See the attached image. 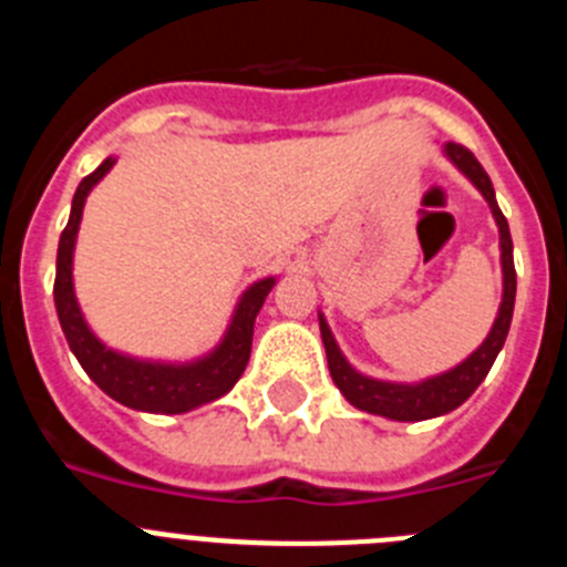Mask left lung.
Returning a JSON list of instances; mask_svg holds the SVG:
<instances>
[{
	"label": "left lung",
	"mask_w": 567,
	"mask_h": 567,
	"mask_svg": "<svg viewBox=\"0 0 567 567\" xmlns=\"http://www.w3.org/2000/svg\"><path fill=\"white\" fill-rule=\"evenodd\" d=\"M443 153L449 155V162L460 169V173L468 178L474 187L483 193V198L488 202L491 213H494V221L499 227V260H503V303H499L497 320L491 327L488 338L483 340L477 352H471L463 363H457L449 372L437 374V378H425L420 383H389V380H374L360 374L358 369H352V363L343 358V352L338 349L332 338V329H329L327 318H320V338L327 346V360L329 372H332L334 385H338L343 398L360 409V412L380 414V417L400 420V423H417V420H432L440 414L454 412L457 405H463L465 400L474 394L480 383L485 380L488 369L497 360L499 349H503L505 338H508L511 329V315H514V298H517V272H514V244H511L508 221H505L503 209L497 204V195L491 187L488 173L483 169V164L474 158L471 150H465L463 144L449 142L443 147Z\"/></svg>",
	"instance_id": "8db88e82"
}]
</instances>
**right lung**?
Masks as SVG:
<instances>
[{
  "instance_id": "add662e5",
  "label": "right lung",
  "mask_w": 567,
  "mask_h": 567,
  "mask_svg": "<svg viewBox=\"0 0 567 567\" xmlns=\"http://www.w3.org/2000/svg\"><path fill=\"white\" fill-rule=\"evenodd\" d=\"M113 164V155L104 158L87 178H82L76 195H73L68 227L59 238L56 284H53L59 323H62V332L70 343V352L76 354L84 372L90 374V380L104 394H110L122 405H130L135 412L184 414L189 409H198V405L224 398L238 383V378L249 363V352H252L255 318H258L267 295L272 292L275 278L255 280L252 287L240 295L221 343L204 358L193 360V363L138 360L104 346L96 334L90 332L87 320L79 309L76 292H73V247H76L79 224H82V209L90 189L102 182Z\"/></svg>"
}]
</instances>
